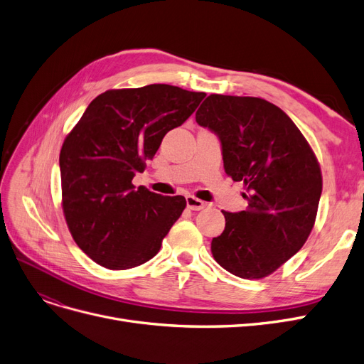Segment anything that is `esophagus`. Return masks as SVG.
Returning a JSON list of instances; mask_svg holds the SVG:
<instances>
[{
	"label": "esophagus",
	"mask_w": 364,
	"mask_h": 364,
	"mask_svg": "<svg viewBox=\"0 0 364 364\" xmlns=\"http://www.w3.org/2000/svg\"><path fill=\"white\" fill-rule=\"evenodd\" d=\"M186 206H188V209H191V210H201L203 208L206 206V203L200 200V198H197V197H194V196H186Z\"/></svg>",
	"instance_id": "1"
}]
</instances>
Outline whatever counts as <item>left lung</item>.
Masks as SVG:
<instances>
[{
    "mask_svg": "<svg viewBox=\"0 0 364 364\" xmlns=\"http://www.w3.org/2000/svg\"><path fill=\"white\" fill-rule=\"evenodd\" d=\"M196 121L220 139L225 173L245 183L248 200L246 210H223L213 258L239 278H264L311 235L323 191L319 164L291 118L263 98L212 94Z\"/></svg>",
    "mask_w": 364,
    "mask_h": 364,
    "instance_id": "obj_1",
    "label": "left lung"
}]
</instances>
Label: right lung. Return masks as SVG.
Masks as SVG:
<instances>
[{
	"label": "right lung",
	"instance_id": "obj_1",
	"mask_svg": "<svg viewBox=\"0 0 364 364\" xmlns=\"http://www.w3.org/2000/svg\"><path fill=\"white\" fill-rule=\"evenodd\" d=\"M205 97L164 83L110 90L91 101L65 137L60 154L65 221L97 264L125 270L158 254L186 200L132 182Z\"/></svg>",
	"mask_w": 364,
	"mask_h": 364
}]
</instances>
